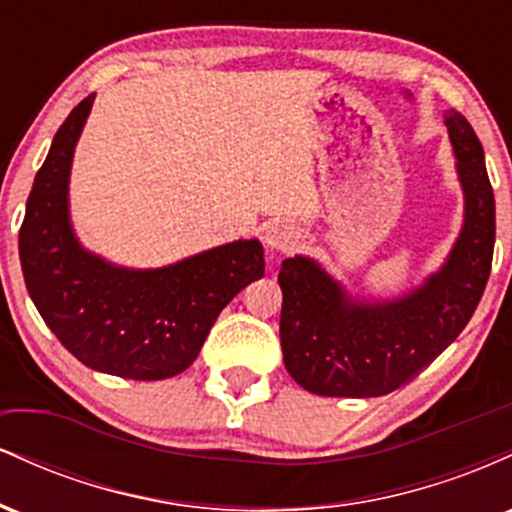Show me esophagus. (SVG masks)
<instances>
[{
	"mask_svg": "<svg viewBox=\"0 0 512 512\" xmlns=\"http://www.w3.org/2000/svg\"><path fill=\"white\" fill-rule=\"evenodd\" d=\"M298 243V228L289 221H272L264 228V245L276 252H289Z\"/></svg>",
	"mask_w": 512,
	"mask_h": 512,
	"instance_id": "34e87169",
	"label": "esophagus"
}]
</instances>
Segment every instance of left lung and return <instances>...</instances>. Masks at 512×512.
<instances>
[{
    "label": "left lung",
    "mask_w": 512,
    "mask_h": 512,
    "mask_svg": "<svg viewBox=\"0 0 512 512\" xmlns=\"http://www.w3.org/2000/svg\"><path fill=\"white\" fill-rule=\"evenodd\" d=\"M445 125L464 192V226L448 262L395 301H354L308 257L281 262V351L298 385L322 397H380L407 385L460 337L484 296L496 202L484 149L462 113Z\"/></svg>",
    "instance_id": "8db88e82"
}]
</instances>
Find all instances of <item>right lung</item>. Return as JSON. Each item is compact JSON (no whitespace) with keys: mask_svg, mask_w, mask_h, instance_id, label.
I'll return each instance as SVG.
<instances>
[{"mask_svg":"<svg viewBox=\"0 0 512 512\" xmlns=\"http://www.w3.org/2000/svg\"><path fill=\"white\" fill-rule=\"evenodd\" d=\"M93 93L69 113L38 170L19 231L26 289L64 349L101 373L173 378L216 317L264 276L260 240H236L161 269H125L86 252L69 223V170Z\"/></svg>","mask_w":512,"mask_h":512,"instance_id":"add662e5","label":"right lung"}]
</instances>
